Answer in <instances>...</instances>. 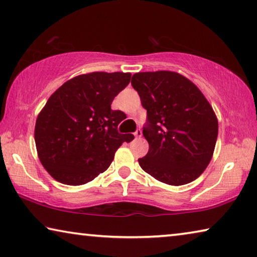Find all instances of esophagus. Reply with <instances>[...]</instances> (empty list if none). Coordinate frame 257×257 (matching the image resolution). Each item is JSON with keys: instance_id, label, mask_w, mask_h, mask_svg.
<instances>
[{"instance_id": "esophagus-1", "label": "esophagus", "mask_w": 257, "mask_h": 257, "mask_svg": "<svg viewBox=\"0 0 257 257\" xmlns=\"http://www.w3.org/2000/svg\"><path fill=\"white\" fill-rule=\"evenodd\" d=\"M134 135H135V137H136V138H140V137H142V130H141V129H137L136 132H135V134H134Z\"/></svg>"}]
</instances>
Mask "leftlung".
<instances>
[{"label":"left lung","instance_id":"obj_1","mask_svg":"<svg viewBox=\"0 0 257 257\" xmlns=\"http://www.w3.org/2000/svg\"><path fill=\"white\" fill-rule=\"evenodd\" d=\"M148 112L143 135L149 152L142 169L169 185H184L203 173L213 157L218 122L193 82L176 72L136 73L132 79Z\"/></svg>","mask_w":257,"mask_h":257}]
</instances>
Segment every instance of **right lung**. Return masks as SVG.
<instances>
[{"label":"right lung","instance_id":"1","mask_svg":"<svg viewBox=\"0 0 257 257\" xmlns=\"http://www.w3.org/2000/svg\"><path fill=\"white\" fill-rule=\"evenodd\" d=\"M130 73L93 72L73 77L52 93L40 112L34 138L47 172L63 184L82 185L106 170L132 134H120L124 119L111 104L130 82Z\"/></svg>","mask_w":257,"mask_h":257}]
</instances>
